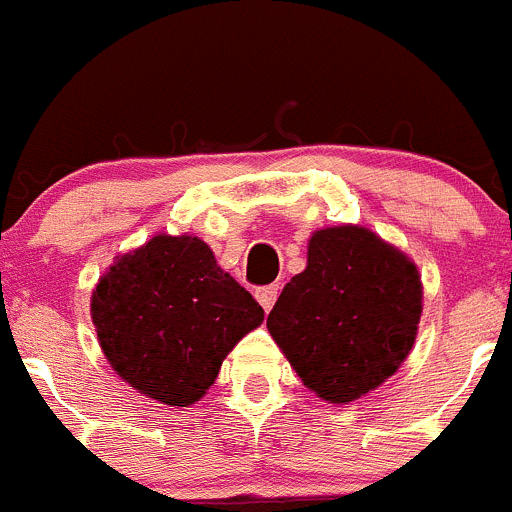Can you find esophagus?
<instances>
[{
	"label": "esophagus",
	"mask_w": 512,
	"mask_h": 512,
	"mask_svg": "<svg viewBox=\"0 0 512 512\" xmlns=\"http://www.w3.org/2000/svg\"><path fill=\"white\" fill-rule=\"evenodd\" d=\"M256 298H258V303H261V306H263V311L268 313L273 308V303H276V298H278V286L258 288Z\"/></svg>",
	"instance_id": "1"
}]
</instances>
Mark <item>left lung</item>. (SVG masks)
I'll use <instances>...</instances> for the list:
<instances>
[{
	"label": "left lung",
	"mask_w": 512,
	"mask_h": 512,
	"mask_svg": "<svg viewBox=\"0 0 512 512\" xmlns=\"http://www.w3.org/2000/svg\"><path fill=\"white\" fill-rule=\"evenodd\" d=\"M421 301L408 256L363 226H333L311 236L306 271L286 283L266 326L303 386L348 403L406 361Z\"/></svg>",
	"instance_id": "obj_1"
}]
</instances>
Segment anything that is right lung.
Listing matches in <instances>:
<instances>
[{
	"label": "right lung",
	"instance_id": "add662e5",
	"mask_svg": "<svg viewBox=\"0 0 512 512\" xmlns=\"http://www.w3.org/2000/svg\"><path fill=\"white\" fill-rule=\"evenodd\" d=\"M101 351L129 386L191 406L226 353L261 326L263 308L196 236H154L121 256L91 296Z\"/></svg>",
	"mask_w": 512,
	"mask_h": 512
}]
</instances>
